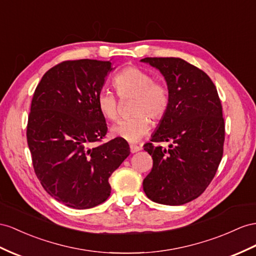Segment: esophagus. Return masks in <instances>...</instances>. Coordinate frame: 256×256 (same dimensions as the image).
<instances>
[{
	"label": "esophagus",
	"mask_w": 256,
	"mask_h": 256,
	"mask_svg": "<svg viewBox=\"0 0 256 256\" xmlns=\"http://www.w3.org/2000/svg\"><path fill=\"white\" fill-rule=\"evenodd\" d=\"M130 152L132 154H135L137 152H140V150L142 149L140 146H137V145H133V144H130Z\"/></svg>",
	"instance_id": "1"
}]
</instances>
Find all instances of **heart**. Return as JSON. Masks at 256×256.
<instances>
[{
  "mask_svg": "<svg viewBox=\"0 0 256 256\" xmlns=\"http://www.w3.org/2000/svg\"><path fill=\"white\" fill-rule=\"evenodd\" d=\"M114 86L121 98H134L130 119L116 122L111 128V135L130 142L142 138L150 130V120L159 121L166 116L170 104V92L166 84L154 81L148 72L137 67H126L114 78ZM97 106L108 120L119 116L116 97L109 90H102L97 96Z\"/></svg>",
  "mask_w": 256,
  "mask_h": 256,
  "instance_id": "1",
  "label": "heart"
}]
</instances>
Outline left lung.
I'll list each match as a JSON object with an SVG mask.
<instances>
[{
  "mask_svg": "<svg viewBox=\"0 0 256 256\" xmlns=\"http://www.w3.org/2000/svg\"><path fill=\"white\" fill-rule=\"evenodd\" d=\"M170 92V104L152 142L171 141L169 149L144 145L154 166L142 182L150 200L182 206L194 200L212 182L222 156L225 123L214 83L204 71L182 58L146 57Z\"/></svg>",
  "mask_w": 256,
  "mask_h": 256,
  "instance_id": "1",
  "label": "left lung"
}]
</instances>
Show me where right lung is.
<instances>
[{
  "label": "right lung",
  "instance_id": "right-lung-1",
  "mask_svg": "<svg viewBox=\"0 0 256 256\" xmlns=\"http://www.w3.org/2000/svg\"><path fill=\"white\" fill-rule=\"evenodd\" d=\"M112 70L110 62H62L43 76L32 98L27 140L34 172L46 192L70 208L106 201L109 178L130 152L120 137L92 147L107 134L97 96Z\"/></svg>",
  "mask_w": 256,
  "mask_h": 256
}]
</instances>
